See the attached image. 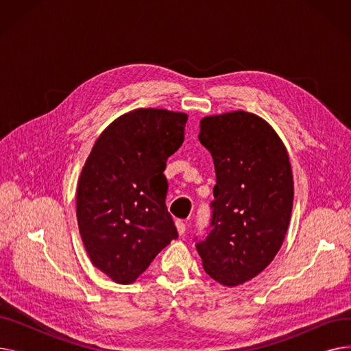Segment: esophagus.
<instances>
[{
  "label": "esophagus",
  "mask_w": 351,
  "mask_h": 351,
  "mask_svg": "<svg viewBox=\"0 0 351 351\" xmlns=\"http://www.w3.org/2000/svg\"><path fill=\"white\" fill-rule=\"evenodd\" d=\"M175 225H176L178 233H179L180 236L186 232V225H185V222H183V220H180V219H179V220H176Z\"/></svg>",
  "instance_id": "1"
}]
</instances>
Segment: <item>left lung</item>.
<instances>
[{
    "label": "left lung",
    "instance_id": "obj_1",
    "mask_svg": "<svg viewBox=\"0 0 351 351\" xmlns=\"http://www.w3.org/2000/svg\"><path fill=\"white\" fill-rule=\"evenodd\" d=\"M199 141L212 154V230L196 245L205 271L234 287L262 273L280 250L293 208L287 149L259 115L233 110L202 118Z\"/></svg>",
    "mask_w": 351,
    "mask_h": 351
}]
</instances>
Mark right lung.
I'll list each match as a JSON object with an SVG mask.
<instances>
[{
  "label": "right lung",
  "instance_id": "obj_1",
  "mask_svg": "<svg viewBox=\"0 0 351 351\" xmlns=\"http://www.w3.org/2000/svg\"><path fill=\"white\" fill-rule=\"evenodd\" d=\"M186 121L175 110L134 109L104 129L85 160L77 188L81 239L92 265L117 283H134L178 237L163 171Z\"/></svg>",
  "mask_w": 351,
  "mask_h": 351
}]
</instances>
